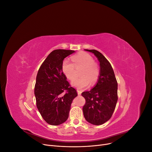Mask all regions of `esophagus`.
<instances>
[{
	"instance_id": "1",
	"label": "esophagus",
	"mask_w": 152,
	"mask_h": 152,
	"mask_svg": "<svg viewBox=\"0 0 152 152\" xmlns=\"http://www.w3.org/2000/svg\"><path fill=\"white\" fill-rule=\"evenodd\" d=\"M77 94H78V95H80V94H81V93H82V92H81L80 90H77Z\"/></svg>"
}]
</instances>
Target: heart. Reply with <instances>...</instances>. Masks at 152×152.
I'll return each instance as SVG.
<instances>
[{
    "instance_id": "b5f03b06",
    "label": "heart",
    "mask_w": 152,
    "mask_h": 152,
    "mask_svg": "<svg viewBox=\"0 0 152 152\" xmlns=\"http://www.w3.org/2000/svg\"><path fill=\"white\" fill-rule=\"evenodd\" d=\"M72 63L68 59L62 62L61 70L64 75L68 80H72L75 77V68H82L80 78L73 80L72 86L78 89L86 88L98 81L99 76V68L94 61V59L90 54L81 52L72 57Z\"/></svg>"
}]
</instances>
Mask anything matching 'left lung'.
Segmentation results:
<instances>
[{
    "instance_id": "8db88e82",
    "label": "left lung",
    "mask_w": 152,
    "mask_h": 152,
    "mask_svg": "<svg viewBox=\"0 0 152 152\" xmlns=\"http://www.w3.org/2000/svg\"><path fill=\"white\" fill-rule=\"evenodd\" d=\"M93 53L99 62L100 72L97 84L82 96L86 99L83 107L86 120L93 125H102L112 117L118 100L117 82L112 65L103 55L94 49H85Z\"/></svg>"
}]
</instances>
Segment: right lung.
Here are the masks:
<instances>
[{
    "mask_svg": "<svg viewBox=\"0 0 152 152\" xmlns=\"http://www.w3.org/2000/svg\"><path fill=\"white\" fill-rule=\"evenodd\" d=\"M73 53V50H53L37 75L34 89L36 105L44 120L50 125L58 126L67 120L72 101L77 96L61 70L63 59Z\"/></svg>",
    "mask_w": 152,
    "mask_h": 152,
    "instance_id": "obj_1",
    "label": "right lung"
}]
</instances>
